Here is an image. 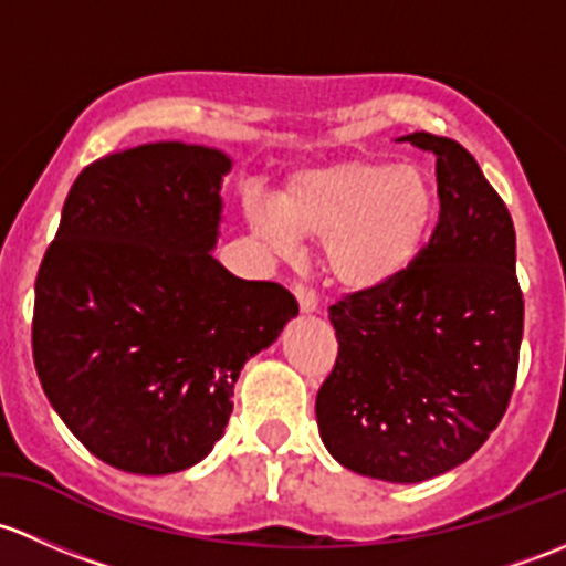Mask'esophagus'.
Returning <instances> with one entry per match:
<instances>
[{
    "label": "esophagus",
    "instance_id": "obj_1",
    "mask_svg": "<svg viewBox=\"0 0 566 566\" xmlns=\"http://www.w3.org/2000/svg\"><path fill=\"white\" fill-rule=\"evenodd\" d=\"M294 296H296V302H300V311H302V313H316V311H318V296H316V291L307 289V285L296 283V285H294Z\"/></svg>",
    "mask_w": 566,
    "mask_h": 566
}]
</instances>
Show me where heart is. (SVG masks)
I'll return each mask as SVG.
<instances>
[{"label": "heart", "mask_w": 566, "mask_h": 566, "mask_svg": "<svg viewBox=\"0 0 566 566\" xmlns=\"http://www.w3.org/2000/svg\"><path fill=\"white\" fill-rule=\"evenodd\" d=\"M244 218L275 253H294L300 237L324 242L332 281L373 291L400 281L422 259L439 223V188L419 166L352 155L300 168L277 201H248Z\"/></svg>", "instance_id": "obj_1"}]
</instances>
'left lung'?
I'll return each instance as SVG.
<instances>
[{
    "label": "left lung",
    "mask_w": 566,
    "mask_h": 566,
    "mask_svg": "<svg viewBox=\"0 0 566 566\" xmlns=\"http://www.w3.org/2000/svg\"><path fill=\"white\" fill-rule=\"evenodd\" d=\"M436 155L439 223L400 281L329 307L337 359L316 398L329 455L384 482L465 463L510 403L523 337L515 226L452 138H398Z\"/></svg>",
    "instance_id": "obj_1"
}]
</instances>
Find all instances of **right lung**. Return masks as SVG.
Instances as JSON below:
<instances>
[{
  "instance_id": "right-lung-1",
  "label": "right lung",
  "mask_w": 566,
  "mask_h": 566,
  "mask_svg": "<svg viewBox=\"0 0 566 566\" xmlns=\"http://www.w3.org/2000/svg\"><path fill=\"white\" fill-rule=\"evenodd\" d=\"M231 166L182 142L95 160L45 250L34 368L70 433L114 469L157 476L207 458L244 363L300 313L283 285L214 259Z\"/></svg>"
}]
</instances>
